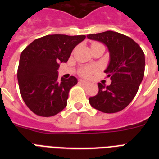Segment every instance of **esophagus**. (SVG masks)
Listing matches in <instances>:
<instances>
[{
	"mask_svg": "<svg viewBox=\"0 0 159 159\" xmlns=\"http://www.w3.org/2000/svg\"><path fill=\"white\" fill-rule=\"evenodd\" d=\"M79 83H80V84H84V85H88V84H90V83L88 82V81L83 80H80L79 81Z\"/></svg>",
	"mask_w": 159,
	"mask_h": 159,
	"instance_id": "34e87169",
	"label": "esophagus"
}]
</instances>
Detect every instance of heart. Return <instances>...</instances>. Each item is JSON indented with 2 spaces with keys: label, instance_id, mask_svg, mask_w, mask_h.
Returning a JSON list of instances; mask_svg holds the SVG:
<instances>
[{
  "label": "heart",
  "instance_id": "heart-1",
  "mask_svg": "<svg viewBox=\"0 0 159 159\" xmlns=\"http://www.w3.org/2000/svg\"><path fill=\"white\" fill-rule=\"evenodd\" d=\"M95 71V68H84V69L81 71V75H84V76H88L92 73H93Z\"/></svg>",
  "mask_w": 159,
  "mask_h": 159
}]
</instances>
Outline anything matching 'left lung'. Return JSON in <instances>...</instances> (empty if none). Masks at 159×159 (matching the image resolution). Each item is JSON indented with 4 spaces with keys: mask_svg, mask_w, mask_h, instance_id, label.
I'll list each match as a JSON object with an SVG mask.
<instances>
[{
    "mask_svg": "<svg viewBox=\"0 0 159 159\" xmlns=\"http://www.w3.org/2000/svg\"><path fill=\"white\" fill-rule=\"evenodd\" d=\"M87 37L107 47L110 61L104 72L111 80L109 86L98 84L99 92L90 97V104L104 113L120 111L133 100L143 80L144 52L131 38L113 31L89 34Z\"/></svg>",
    "mask_w": 159,
    "mask_h": 159,
    "instance_id": "8db88e82",
    "label": "left lung"
}]
</instances>
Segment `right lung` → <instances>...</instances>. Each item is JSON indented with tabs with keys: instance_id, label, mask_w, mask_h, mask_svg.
I'll use <instances>...</instances> for the list:
<instances>
[{
	"instance_id": "1",
	"label": "right lung",
	"mask_w": 159,
	"mask_h": 159,
	"mask_svg": "<svg viewBox=\"0 0 159 159\" xmlns=\"http://www.w3.org/2000/svg\"><path fill=\"white\" fill-rule=\"evenodd\" d=\"M86 38L84 35L54 34L38 38L20 55L17 79L22 99L37 116L50 117L67 106L69 91L77 79L58 80L60 63H67L74 48Z\"/></svg>"
}]
</instances>
